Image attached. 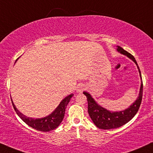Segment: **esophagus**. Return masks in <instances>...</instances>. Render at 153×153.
Masks as SVG:
<instances>
[{"label": "esophagus", "mask_w": 153, "mask_h": 153, "mask_svg": "<svg viewBox=\"0 0 153 153\" xmlns=\"http://www.w3.org/2000/svg\"><path fill=\"white\" fill-rule=\"evenodd\" d=\"M84 86L83 84H79L76 87V91L79 92V93H81L84 91Z\"/></svg>", "instance_id": "34e87169"}]
</instances>
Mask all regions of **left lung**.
I'll return each instance as SVG.
<instances>
[{
    "mask_svg": "<svg viewBox=\"0 0 153 153\" xmlns=\"http://www.w3.org/2000/svg\"><path fill=\"white\" fill-rule=\"evenodd\" d=\"M117 51L120 53L124 54V55H126L135 62V65H137V69H138L139 73H140V79H142L140 69H139V67L134 56L130 54L129 52H128L127 51L124 50L120 46H117ZM143 90V81H141L140 93H139V96L136 101L126 110L118 111V112L110 111L103 108L102 106L98 104L91 97V96L86 91H84L83 94L87 98L88 113L94 123L100 129L109 130L117 128H119L120 126L125 125L135 116V115L138 111V109L141 104V101H142Z\"/></svg>",
    "mask_w": 153,
    "mask_h": 153,
    "instance_id": "obj_1",
    "label": "left lung"
}]
</instances>
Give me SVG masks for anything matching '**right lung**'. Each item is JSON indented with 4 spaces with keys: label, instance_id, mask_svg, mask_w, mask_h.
Masks as SVG:
<instances>
[{
    "label": "right lung",
    "instance_id": "1",
    "mask_svg": "<svg viewBox=\"0 0 153 153\" xmlns=\"http://www.w3.org/2000/svg\"><path fill=\"white\" fill-rule=\"evenodd\" d=\"M73 96L74 94H71L70 95L67 96V97H65L60 102L59 105L56 107L55 110L52 114L42 118H33L25 116L16 108L12 99H11V101H12L13 106L15 111H16V114L27 125L30 126L34 129H36L37 131L48 132L56 128L59 126V124L61 123L64 118V116H65L66 107H67L71 98Z\"/></svg>",
    "mask_w": 153,
    "mask_h": 153
}]
</instances>
